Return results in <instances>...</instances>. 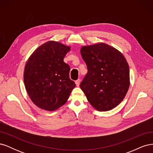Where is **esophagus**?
Returning a JSON list of instances; mask_svg holds the SVG:
<instances>
[{
    "label": "esophagus",
    "mask_w": 153,
    "mask_h": 153,
    "mask_svg": "<svg viewBox=\"0 0 153 153\" xmlns=\"http://www.w3.org/2000/svg\"><path fill=\"white\" fill-rule=\"evenodd\" d=\"M80 79H78V80H76L75 81V84H76V86H77V87L79 86V85H80Z\"/></svg>",
    "instance_id": "obj_1"
}]
</instances>
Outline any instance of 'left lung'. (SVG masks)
Instances as JSON below:
<instances>
[{
  "instance_id": "obj_1",
  "label": "left lung",
  "mask_w": 153,
  "mask_h": 153,
  "mask_svg": "<svg viewBox=\"0 0 153 153\" xmlns=\"http://www.w3.org/2000/svg\"><path fill=\"white\" fill-rule=\"evenodd\" d=\"M87 73L80 87L88 101L99 111H108L124 98L129 86V69L123 55L105 43L81 48Z\"/></svg>"
}]
</instances>
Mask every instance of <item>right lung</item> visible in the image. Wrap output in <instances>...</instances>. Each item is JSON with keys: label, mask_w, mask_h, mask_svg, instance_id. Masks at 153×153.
<instances>
[{"label": "right lung", "mask_w": 153, "mask_h": 153, "mask_svg": "<svg viewBox=\"0 0 153 153\" xmlns=\"http://www.w3.org/2000/svg\"><path fill=\"white\" fill-rule=\"evenodd\" d=\"M70 47L50 41L32 53L24 74L26 91L39 108L53 111L65 104L76 84L64 58Z\"/></svg>", "instance_id": "obj_1"}]
</instances>
